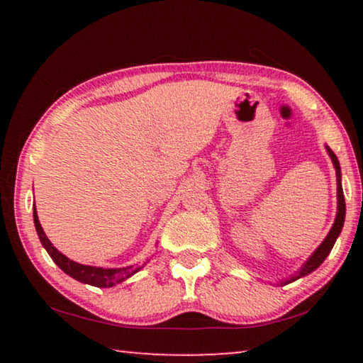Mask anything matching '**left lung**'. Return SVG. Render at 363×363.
Here are the masks:
<instances>
[{
	"label": "left lung",
	"mask_w": 363,
	"mask_h": 363,
	"mask_svg": "<svg viewBox=\"0 0 363 363\" xmlns=\"http://www.w3.org/2000/svg\"><path fill=\"white\" fill-rule=\"evenodd\" d=\"M325 149H327L328 155L331 158V162H333V167L336 171V196H337V210H336V218H335V223L331 225V229L328 232V235L325 237V240L318 245V248L314 251L309 256V259H307L303 266H301L296 272H294L290 279H285L279 281V285H286V284H291V281L298 280L301 277H306V275H309L311 272H314V270L320 266V264L327 259V256L330 255L331 248H333V245L336 242V238L340 237V233L342 230V225H344V218H346V201H344V194H342V186H341V167H340V162H337V157L333 153V150L330 149L328 145H325Z\"/></svg>",
	"instance_id": "1"
}]
</instances>
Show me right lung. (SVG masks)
Segmentation results:
<instances>
[{
  "label": "right lung",
  "instance_id": "1",
  "mask_svg": "<svg viewBox=\"0 0 363 363\" xmlns=\"http://www.w3.org/2000/svg\"><path fill=\"white\" fill-rule=\"evenodd\" d=\"M33 223H35L36 233H38L40 237V242L48 251V255L52 257V261L56 262L67 275H70L72 279L82 281V284H88L91 286H97V288H112L115 285L121 284V281L133 277L134 274L139 272V270L145 266V264H143V266H138L136 264V266H128V267L106 269V267L86 266V264L75 262L69 259L65 255L60 253V251L54 247L51 242H49V238L46 237V233L40 224L38 214H36V206H33Z\"/></svg>",
  "mask_w": 363,
  "mask_h": 363
}]
</instances>
